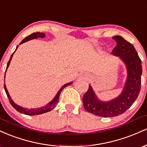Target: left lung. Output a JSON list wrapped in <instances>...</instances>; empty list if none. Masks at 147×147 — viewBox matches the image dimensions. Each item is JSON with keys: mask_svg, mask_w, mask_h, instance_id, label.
<instances>
[{"mask_svg": "<svg viewBox=\"0 0 147 147\" xmlns=\"http://www.w3.org/2000/svg\"><path fill=\"white\" fill-rule=\"evenodd\" d=\"M113 38L117 45L113 50L112 54L119 57L126 65L127 78L122 93L108 102L99 100L89 85L88 90L82 99L84 109L99 117H115L124 113L138 98L141 88L142 61L134 46L120 36H115Z\"/></svg>", "mask_w": 147, "mask_h": 147, "instance_id": "obj_1", "label": "left lung"}]
</instances>
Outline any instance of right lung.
Instances as JSON below:
<instances>
[{
	"instance_id": "right-lung-1",
	"label": "right lung",
	"mask_w": 147,
	"mask_h": 147,
	"mask_svg": "<svg viewBox=\"0 0 147 147\" xmlns=\"http://www.w3.org/2000/svg\"><path fill=\"white\" fill-rule=\"evenodd\" d=\"M45 36V34L43 33V32L32 33V34H30V35H29V36L25 37L24 39H23V41H22L21 43H20V44H22V43H25V42L30 41V40L34 39V38H44ZM18 45L17 47H16V50H15V51L13 52L12 55H11V57H10L9 61H8V63H7V68H6L5 72L7 71V69L8 67H9L10 62H11V58H12L13 55H14V52H16V49L18 48ZM4 82H5V80H4ZM72 84V82H70V83L66 84H65V85H63V86L61 88L60 90L58 91V92H57V93L56 96H55V97H54V99H52L51 102H50V103H48V104H47V105L43 106V107L38 108V109H25V108H23V107H22V106H20L17 105V104H15V103L13 102L12 99H11V97H10V96H9V92H8V91H7V88H6L5 84H4V88H5V90L8 99H9V101L10 104H11V105L13 107H14V109L18 111V112L21 113H23V114H25V115H36L43 114V113H45L49 112V111H52V109H55V106L57 105V103L59 102V96H60L61 92V91L63 90V89L64 88L70 85V84Z\"/></svg>"
}]
</instances>
